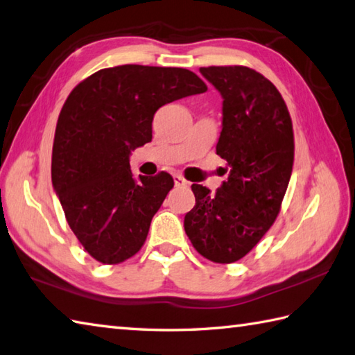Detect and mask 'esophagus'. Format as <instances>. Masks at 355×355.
Returning a JSON list of instances; mask_svg holds the SVG:
<instances>
[{"label": "esophagus", "instance_id": "34e87169", "mask_svg": "<svg viewBox=\"0 0 355 355\" xmlns=\"http://www.w3.org/2000/svg\"><path fill=\"white\" fill-rule=\"evenodd\" d=\"M173 183H175V186H189V182H187L186 178H183L182 175H178V173H175V175H173Z\"/></svg>", "mask_w": 355, "mask_h": 355}]
</instances>
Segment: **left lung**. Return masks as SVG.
Masks as SVG:
<instances>
[{"mask_svg": "<svg viewBox=\"0 0 355 355\" xmlns=\"http://www.w3.org/2000/svg\"><path fill=\"white\" fill-rule=\"evenodd\" d=\"M223 96L217 155L227 182L211 192L192 184L196 206L186 214L192 246L215 263H234L252 251L280 212L294 164V132L277 87L245 66L200 67Z\"/></svg>", "mask_w": 355, "mask_h": 355, "instance_id": "1", "label": "left lung"}]
</instances>
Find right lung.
Returning <instances> with one entry per match:
<instances>
[{
	"mask_svg": "<svg viewBox=\"0 0 355 355\" xmlns=\"http://www.w3.org/2000/svg\"><path fill=\"white\" fill-rule=\"evenodd\" d=\"M206 90L187 69L124 64L101 69L69 94L55 129L52 184L75 237L96 261L116 265L144 245L173 178H135L129 155L152 140L159 107Z\"/></svg>",
	"mask_w": 355,
	"mask_h": 355,
	"instance_id": "obj_1",
	"label": "right lung"
}]
</instances>
